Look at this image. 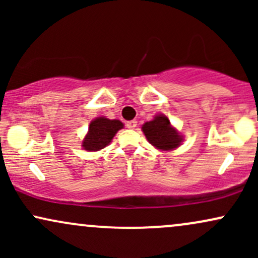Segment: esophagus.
<instances>
[{"instance_id": "34e87169", "label": "esophagus", "mask_w": 258, "mask_h": 258, "mask_svg": "<svg viewBox=\"0 0 258 258\" xmlns=\"http://www.w3.org/2000/svg\"><path fill=\"white\" fill-rule=\"evenodd\" d=\"M136 126H137V121H136V120L127 121V122H126V127H127V128L133 130V128H136Z\"/></svg>"}]
</instances>
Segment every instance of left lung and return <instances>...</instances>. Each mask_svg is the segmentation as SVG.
<instances>
[{
  "label": "left lung",
  "instance_id": "8db88e82",
  "mask_svg": "<svg viewBox=\"0 0 258 258\" xmlns=\"http://www.w3.org/2000/svg\"><path fill=\"white\" fill-rule=\"evenodd\" d=\"M142 131L152 146L160 150L176 149L182 143L183 137L165 115H156L152 121L142 126Z\"/></svg>",
  "mask_w": 258,
  "mask_h": 258
}]
</instances>
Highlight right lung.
Masks as SVG:
<instances>
[{
    "instance_id": "right-lung-1",
    "label": "right lung",
    "mask_w": 258,
    "mask_h": 258,
    "mask_svg": "<svg viewBox=\"0 0 258 258\" xmlns=\"http://www.w3.org/2000/svg\"><path fill=\"white\" fill-rule=\"evenodd\" d=\"M122 127L123 123L120 120H109L104 116L97 117L91 121L87 135L82 141V148L87 152L103 149Z\"/></svg>"
}]
</instances>
